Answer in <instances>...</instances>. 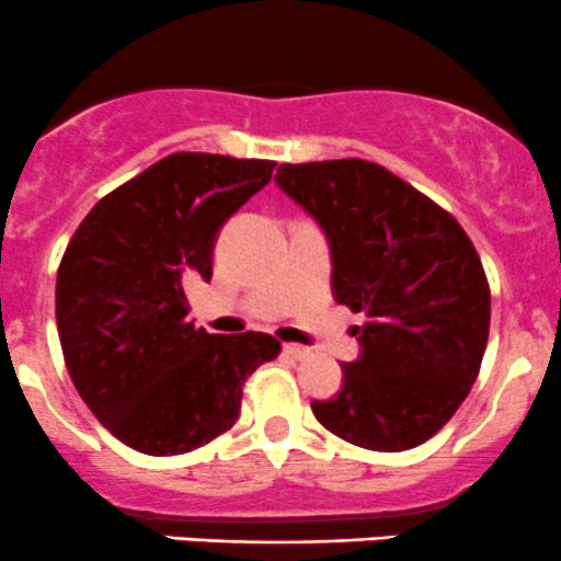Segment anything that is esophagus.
Segmentation results:
<instances>
[{
	"mask_svg": "<svg viewBox=\"0 0 561 561\" xmlns=\"http://www.w3.org/2000/svg\"><path fill=\"white\" fill-rule=\"evenodd\" d=\"M283 354H288L294 359H305L310 354V348L299 346V343H283Z\"/></svg>",
	"mask_w": 561,
	"mask_h": 561,
	"instance_id": "obj_1",
	"label": "esophagus"
}]
</instances>
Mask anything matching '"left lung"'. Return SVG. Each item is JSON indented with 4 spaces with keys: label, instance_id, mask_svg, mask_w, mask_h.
I'll use <instances>...</instances> for the list:
<instances>
[{
    "label": "left lung",
    "instance_id": "obj_1",
    "mask_svg": "<svg viewBox=\"0 0 561 561\" xmlns=\"http://www.w3.org/2000/svg\"><path fill=\"white\" fill-rule=\"evenodd\" d=\"M283 193L308 209L332 248V291L363 313L357 363L313 401L348 445L401 453L428 442L469 396L491 327V288L469 234L425 193L359 158L283 163Z\"/></svg>",
    "mask_w": 561,
    "mask_h": 561
}]
</instances>
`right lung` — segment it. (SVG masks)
<instances>
[{
  "mask_svg": "<svg viewBox=\"0 0 561 561\" xmlns=\"http://www.w3.org/2000/svg\"><path fill=\"white\" fill-rule=\"evenodd\" d=\"M273 160L174 152L90 209L57 273L65 365L90 412L144 456H182L240 417L242 387L280 354L267 332L209 335L187 283L213 278L218 229Z\"/></svg>",
  "mask_w": 561,
  "mask_h": 561,
  "instance_id": "right-lung-1",
  "label": "right lung"
}]
</instances>
